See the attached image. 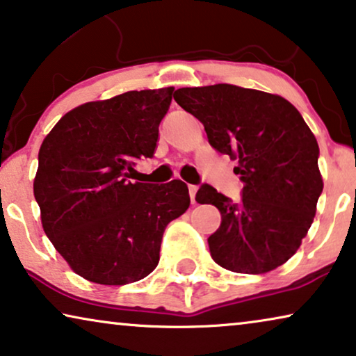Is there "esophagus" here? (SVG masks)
Returning a JSON list of instances; mask_svg holds the SVG:
<instances>
[{"label": "esophagus", "instance_id": "1", "mask_svg": "<svg viewBox=\"0 0 356 356\" xmlns=\"http://www.w3.org/2000/svg\"><path fill=\"white\" fill-rule=\"evenodd\" d=\"M188 189H189V197H191V202H193V204H196V193H197V186H194V184H189Z\"/></svg>", "mask_w": 356, "mask_h": 356}]
</instances>
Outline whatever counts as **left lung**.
I'll use <instances>...</instances> for the list:
<instances>
[{
  "mask_svg": "<svg viewBox=\"0 0 356 356\" xmlns=\"http://www.w3.org/2000/svg\"><path fill=\"white\" fill-rule=\"evenodd\" d=\"M177 104L201 121L213 149L236 160L243 197L233 204L202 184L196 201L212 204L222 223L209 236L212 259L238 274H266L298 251L324 183L319 145L284 97L232 84L183 87Z\"/></svg>",
  "mask_w": 356,
  "mask_h": 356,
  "instance_id": "left-lung-1",
  "label": "left lung"
}]
</instances>
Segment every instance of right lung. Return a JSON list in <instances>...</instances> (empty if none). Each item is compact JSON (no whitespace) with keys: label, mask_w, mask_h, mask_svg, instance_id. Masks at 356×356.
Returning a JSON list of instances; mask_svg holds the SVG:
<instances>
[{"label":"right lung","mask_w":356,"mask_h":356,"mask_svg":"<svg viewBox=\"0 0 356 356\" xmlns=\"http://www.w3.org/2000/svg\"><path fill=\"white\" fill-rule=\"evenodd\" d=\"M175 87L87 102L63 116L38 152L33 196L47 236L77 275L126 285L159 264L167 225L189 207L186 183L131 181L154 157Z\"/></svg>","instance_id":"obj_1"}]
</instances>
